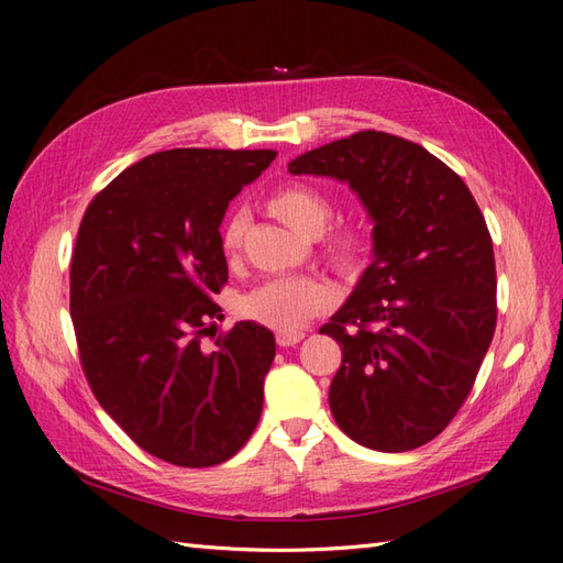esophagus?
I'll use <instances>...</instances> for the list:
<instances>
[{
	"label": "esophagus",
	"instance_id": "esophagus-1",
	"mask_svg": "<svg viewBox=\"0 0 563 563\" xmlns=\"http://www.w3.org/2000/svg\"><path fill=\"white\" fill-rule=\"evenodd\" d=\"M305 338L302 331H288V333H277V345L279 347H294Z\"/></svg>",
	"mask_w": 563,
	"mask_h": 563
}]
</instances>
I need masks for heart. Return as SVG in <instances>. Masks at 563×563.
Returning <instances> with one entry per match:
<instances>
[{
	"instance_id": "1",
	"label": "heart",
	"mask_w": 563,
	"mask_h": 563,
	"mask_svg": "<svg viewBox=\"0 0 563 563\" xmlns=\"http://www.w3.org/2000/svg\"><path fill=\"white\" fill-rule=\"evenodd\" d=\"M269 211L279 220L305 236H317L329 223L331 203L319 190L310 185L294 183L284 185L267 199ZM249 220L242 211L228 216L220 242L228 253H236L244 244V234ZM368 249L366 232L360 225H338L327 240V253L331 263L343 269L354 272L362 265ZM335 302V291L327 279L308 275H284L272 277L253 286L240 298V314L258 321L263 327L277 329L282 333L300 329L305 321L327 312Z\"/></svg>"
}]
</instances>
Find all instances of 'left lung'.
Returning a JSON list of instances; mask_svg holds the SVG:
<instances>
[{
    "label": "left lung",
    "mask_w": 563,
    "mask_h": 563,
    "mask_svg": "<svg viewBox=\"0 0 563 563\" xmlns=\"http://www.w3.org/2000/svg\"><path fill=\"white\" fill-rule=\"evenodd\" d=\"M288 174L347 183L373 223V261L319 331L343 345L329 389L338 428L383 453L428 444L467 399L496 331L479 207L444 162L383 131L305 152Z\"/></svg>",
    "instance_id": "8db88e82"
}]
</instances>
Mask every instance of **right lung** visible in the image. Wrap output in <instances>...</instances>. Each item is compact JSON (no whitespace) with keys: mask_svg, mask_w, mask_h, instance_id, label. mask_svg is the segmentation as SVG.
<instances>
[{"mask_svg":"<svg viewBox=\"0 0 563 563\" xmlns=\"http://www.w3.org/2000/svg\"><path fill=\"white\" fill-rule=\"evenodd\" d=\"M275 150L180 147L143 157L96 195L70 267V314L103 411L150 455L213 467L240 451L263 411L275 335L236 321L199 343L228 282L220 242L230 201Z\"/></svg>","mask_w":563,"mask_h":563,"instance_id":"obj_1","label":"right lung"}]
</instances>
